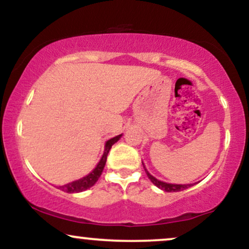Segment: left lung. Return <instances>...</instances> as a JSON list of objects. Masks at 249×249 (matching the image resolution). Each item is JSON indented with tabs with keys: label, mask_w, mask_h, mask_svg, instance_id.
Segmentation results:
<instances>
[{
	"label": "left lung",
	"mask_w": 249,
	"mask_h": 249,
	"mask_svg": "<svg viewBox=\"0 0 249 249\" xmlns=\"http://www.w3.org/2000/svg\"><path fill=\"white\" fill-rule=\"evenodd\" d=\"M144 165V164H142ZM145 168V166H144ZM145 172H146L148 179L152 181L153 185H156L157 187L160 188L162 191H166V192H179V191H182V190H186V188L193 186V184H187V185H177V184H167V182H164V181H160V180L156 179L153 176H151L150 173L147 172V170L145 168Z\"/></svg>",
	"instance_id": "1"
}]
</instances>
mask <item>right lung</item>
<instances>
[{"label": "right lung", "instance_id": "obj_1", "mask_svg": "<svg viewBox=\"0 0 249 249\" xmlns=\"http://www.w3.org/2000/svg\"><path fill=\"white\" fill-rule=\"evenodd\" d=\"M121 137H122V134H119V136L113 137V138H111L110 141L107 142V144H105L104 154H103L102 159L99 160L98 165H97L92 172L89 173L87 177H84V178L76 180V181L69 182V184H67V185H63V186H58L59 190L64 191V192H67V193H78V192H83V191L88 190V188L92 187L93 185L97 182V180L99 179V177L102 176V172H103V170H104V166H105V162H107L108 151H110V148L112 147V145L115 144V142L119 141V138H121Z\"/></svg>", "mask_w": 249, "mask_h": 249}]
</instances>
